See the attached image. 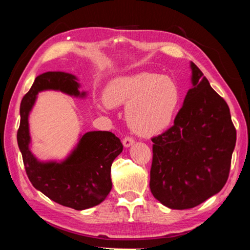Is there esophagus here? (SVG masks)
<instances>
[{"mask_svg": "<svg viewBox=\"0 0 250 250\" xmlns=\"http://www.w3.org/2000/svg\"><path fill=\"white\" fill-rule=\"evenodd\" d=\"M133 143H135V139H133V138H131V137H129V136L125 137L124 140H122V144H124L125 147H130L131 145H133Z\"/></svg>", "mask_w": 250, "mask_h": 250, "instance_id": "34e87169", "label": "esophagus"}]
</instances>
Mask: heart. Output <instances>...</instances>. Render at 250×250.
<instances>
[{
    "label": "heart",
    "instance_id": "1",
    "mask_svg": "<svg viewBox=\"0 0 250 250\" xmlns=\"http://www.w3.org/2000/svg\"><path fill=\"white\" fill-rule=\"evenodd\" d=\"M104 99L105 107L126 105L125 118L132 131L151 137L172 125L181 94L170 77L139 73L115 78L105 88Z\"/></svg>",
    "mask_w": 250,
    "mask_h": 250
}]
</instances>
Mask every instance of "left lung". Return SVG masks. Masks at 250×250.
<instances>
[{"mask_svg": "<svg viewBox=\"0 0 250 250\" xmlns=\"http://www.w3.org/2000/svg\"><path fill=\"white\" fill-rule=\"evenodd\" d=\"M192 84L174 125L151 138L150 191L167 208L184 210L222 189L229 177L236 128L227 102L191 62Z\"/></svg>", "mask_w": 250, "mask_h": 250, "instance_id": "8db88e82", "label": "left lung"}]
</instances>
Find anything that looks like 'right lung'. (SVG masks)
<instances>
[{
    "label": "right lung",
    "mask_w": 250,
    "mask_h": 250,
    "mask_svg": "<svg viewBox=\"0 0 250 250\" xmlns=\"http://www.w3.org/2000/svg\"><path fill=\"white\" fill-rule=\"evenodd\" d=\"M72 74L47 72L37 76L20 105V126L17 139L24 168L31 184L54 202L75 210L98 206L112 188L111 165L124 146L110 131H89L78 141L77 147L61 163L39 162L29 149V113L37 94L46 89L61 91L73 96H85Z\"/></svg>",
    "instance_id": "add662e5"
}]
</instances>
